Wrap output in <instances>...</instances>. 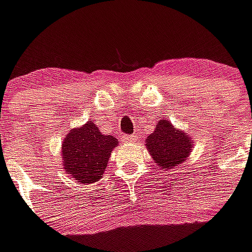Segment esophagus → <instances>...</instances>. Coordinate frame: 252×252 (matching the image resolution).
Masks as SVG:
<instances>
[{"label": "esophagus", "instance_id": "1", "mask_svg": "<svg viewBox=\"0 0 252 252\" xmlns=\"http://www.w3.org/2000/svg\"><path fill=\"white\" fill-rule=\"evenodd\" d=\"M137 141V136L136 135H124L122 136V142H135Z\"/></svg>", "mask_w": 252, "mask_h": 252}]
</instances>
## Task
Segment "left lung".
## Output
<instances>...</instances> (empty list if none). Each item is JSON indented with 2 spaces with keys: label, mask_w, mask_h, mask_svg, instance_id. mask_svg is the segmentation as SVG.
<instances>
[{
  "label": "left lung",
  "mask_w": 252,
  "mask_h": 252,
  "mask_svg": "<svg viewBox=\"0 0 252 252\" xmlns=\"http://www.w3.org/2000/svg\"><path fill=\"white\" fill-rule=\"evenodd\" d=\"M146 148L157 165L165 170L184 162L193 149V140L184 131L174 128L170 121L160 120L146 139Z\"/></svg>",
  "instance_id": "1"
}]
</instances>
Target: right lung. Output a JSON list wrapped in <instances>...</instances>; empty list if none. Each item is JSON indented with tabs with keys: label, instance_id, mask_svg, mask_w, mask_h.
Listing matches in <instances>:
<instances>
[{
	"label": "right lung",
	"instance_id": "right-lung-1",
	"mask_svg": "<svg viewBox=\"0 0 252 252\" xmlns=\"http://www.w3.org/2000/svg\"><path fill=\"white\" fill-rule=\"evenodd\" d=\"M119 140L103 135L94 122L75 127L64 137L62 145L63 166L79 183L91 184L103 177L107 161Z\"/></svg>",
	"mask_w": 252,
	"mask_h": 252
}]
</instances>
